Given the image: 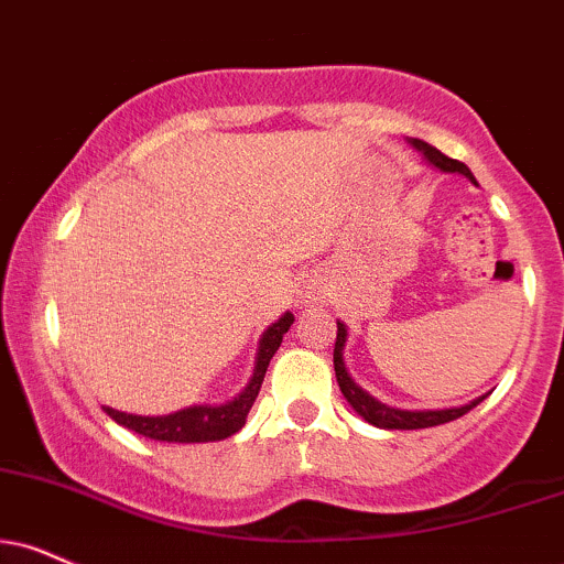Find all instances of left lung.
Returning <instances> with one entry per match:
<instances>
[{
  "mask_svg": "<svg viewBox=\"0 0 564 564\" xmlns=\"http://www.w3.org/2000/svg\"><path fill=\"white\" fill-rule=\"evenodd\" d=\"M410 144L417 149L420 154H423L425 160L431 162L433 167H438V171L444 173H463L465 178H473L470 167L465 165V162L459 160H452L446 158V154H441L436 147L425 144V141L420 139H410ZM338 325V334H336V347H334V370H336V381H338V389H341L344 399L351 404V410L357 412L359 417L368 420L370 425H376V429H389V431H415V429H431V425H441V423H449V420H457L463 417L465 412H470L473 406L484 402V397L473 399L470 404H463V406H452V410H397V406H389L383 402H378L376 397H370L368 391H362L359 386L351 381L347 365H344V347H347V325L344 323H336Z\"/></svg>",
  "mask_w": 564,
  "mask_h": 564,
  "instance_id": "obj_1",
  "label": "left lung"
}]
</instances>
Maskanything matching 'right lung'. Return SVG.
<instances>
[{
  "label": "right lung",
  "instance_id": "obj_1",
  "mask_svg": "<svg viewBox=\"0 0 564 564\" xmlns=\"http://www.w3.org/2000/svg\"><path fill=\"white\" fill-rule=\"evenodd\" d=\"M294 323L291 312H283L278 321L264 330L260 338V347H257L254 357V370L249 383L243 386L239 397H234L226 404H199V406H186V410L171 412V415H131V412L112 410V406H101V410L110 415L115 423L123 425L128 431H135L139 436L154 438V441H167V444H205V441H223L234 433H239L247 423L249 410H252L257 393L264 381V372L273 355L281 347L283 334Z\"/></svg>",
  "mask_w": 564,
  "mask_h": 564
}]
</instances>
